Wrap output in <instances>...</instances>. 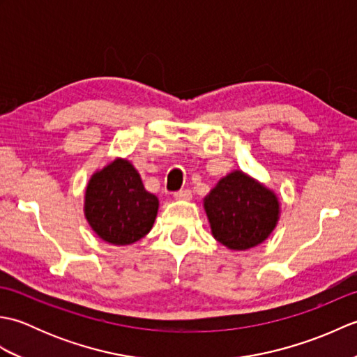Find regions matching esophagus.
Instances as JSON below:
<instances>
[{"mask_svg":"<svg viewBox=\"0 0 357 357\" xmlns=\"http://www.w3.org/2000/svg\"><path fill=\"white\" fill-rule=\"evenodd\" d=\"M174 199H183V201H190L192 199V192L190 190H179L173 195Z\"/></svg>","mask_w":357,"mask_h":357,"instance_id":"obj_1","label":"esophagus"}]
</instances>
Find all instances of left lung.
<instances>
[{
  "instance_id": "left-lung-1",
  "label": "left lung",
  "mask_w": 357,
  "mask_h": 357,
  "mask_svg": "<svg viewBox=\"0 0 357 357\" xmlns=\"http://www.w3.org/2000/svg\"><path fill=\"white\" fill-rule=\"evenodd\" d=\"M213 238L230 250L253 248L267 239L279 221L276 193L234 170L204 198Z\"/></svg>"
}]
</instances>
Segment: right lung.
<instances>
[{
	"instance_id": "1",
	"label": "right lung",
	"mask_w": 357,
	"mask_h": 357,
	"mask_svg": "<svg viewBox=\"0 0 357 357\" xmlns=\"http://www.w3.org/2000/svg\"><path fill=\"white\" fill-rule=\"evenodd\" d=\"M159 201L144 188L138 170L116 158L90 178L84 196L89 225L102 241L130 245L151 230Z\"/></svg>"
}]
</instances>
